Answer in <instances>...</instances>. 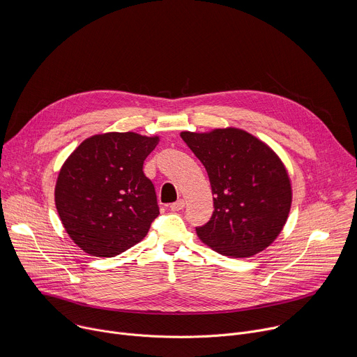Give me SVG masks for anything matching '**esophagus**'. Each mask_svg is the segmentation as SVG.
<instances>
[{"label": "esophagus", "instance_id": "1", "mask_svg": "<svg viewBox=\"0 0 357 357\" xmlns=\"http://www.w3.org/2000/svg\"><path fill=\"white\" fill-rule=\"evenodd\" d=\"M183 208H185V200H183V199H179V200H176V202L171 203V206H169V209H171L172 212L182 211Z\"/></svg>", "mask_w": 357, "mask_h": 357}]
</instances>
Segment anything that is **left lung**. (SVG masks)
Instances as JSON below:
<instances>
[{"instance_id":"8db88e82","label":"left lung","mask_w":357,"mask_h":357,"mask_svg":"<svg viewBox=\"0 0 357 357\" xmlns=\"http://www.w3.org/2000/svg\"><path fill=\"white\" fill-rule=\"evenodd\" d=\"M182 139L206 168L213 215L197 237L219 254L251 257L281 233L291 209L288 172L275 152L250 132L227 127L182 131Z\"/></svg>"}]
</instances>
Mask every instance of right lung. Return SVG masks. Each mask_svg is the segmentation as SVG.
<instances>
[{
    "label": "right lung",
    "mask_w": 357,
    "mask_h": 357,
    "mask_svg": "<svg viewBox=\"0 0 357 357\" xmlns=\"http://www.w3.org/2000/svg\"><path fill=\"white\" fill-rule=\"evenodd\" d=\"M160 137L106 132L86 138L62 165L55 205L70 238L94 257H114L139 243L160 215L144 175Z\"/></svg>",
    "instance_id": "1"
}]
</instances>
